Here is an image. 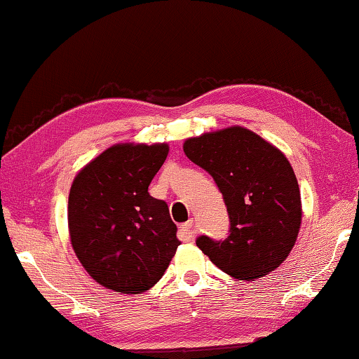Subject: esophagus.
<instances>
[{
	"instance_id": "1",
	"label": "esophagus",
	"mask_w": 359,
	"mask_h": 359,
	"mask_svg": "<svg viewBox=\"0 0 359 359\" xmlns=\"http://www.w3.org/2000/svg\"><path fill=\"white\" fill-rule=\"evenodd\" d=\"M179 238L182 240V242H194V238H195L194 221L182 224V226L179 227Z\"/></svg>"
}]
</instances>
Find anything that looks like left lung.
I'll return each instance as SVG.
<instances>
[{
  "mask_svg": "<svg viewBox=\"0 0 359 359\" xmlns=\"http://www.w3.org/2000/svg\"><path fill=\"white\" fill-rule=\"evenodd\" d=\"M184 153L212 175L231 219L226 240L201 235L196 247L238 280L259 279L279 267L297 242L303 214L285 154L240 126L187 138Z\"/></svg>",
  "mask_w": 359,
  "mask_h": 359,
  "instance_id": "obj_1",
  "label": "left lung"
}]
</instances>
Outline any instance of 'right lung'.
I'll return each mask as SVG.
<instances>
[{
    "mask_svg": "<svg viewBox=\"0 0 359 359\" xmlns=\"http://www.w3.org/2000/svg\"><path fill=\"white\" fill-rule=\"evenodd\" d=\"M168 153V143H117L72 182L71 245L90 277L109 290H149L180 245L168 205L148 194Z\"/></svg>",
    "mask_w": 359,
    "mask_h": 359,
    "instance_id": "right-lung-1",
    "label": "right lung"
}]
</instances>
